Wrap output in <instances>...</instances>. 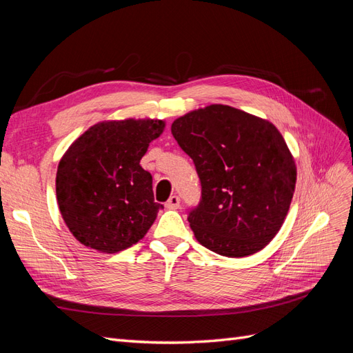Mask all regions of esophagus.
Returning a JSON list of instances; mask_svg holds the SVG:
<instances>
[{
  "label": "esophagus",
  "instance_id": "esophagus-1",
  "mask_svg": "<svg viewBox=\"0 0 353 353\" xmlns=\"http://www.w3.org/2000/svg\"><path fill=\"white\" fill-rule=\"evenodd\" d=\"M165 206H166L168 209H178V208H179V197H178L176 194L170 196V197L168 199V201L165 203Z\"/></svg>",
  "mask_w": 353,
  "mask_h": 353
}]
</instances>
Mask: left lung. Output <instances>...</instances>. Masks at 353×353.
Here are the masks:
<instances>
[{"label":"left lung","mask_w":353,"mask_h":353,"mask_svg":"<svg viewBox=\"0 0 353 353\" xmlns=\"http://www.w3.org/2000/svg\"><path fill=\"white\" fill-rule=\"evenodd\" d=\"M193 159L201 196L188 210L200 244L228 258L263 249L281 228L296 165L276 128L230 105L212 104L170 126Z\"/></svg>","instance_id":"left-lung-1"}]
</instances>
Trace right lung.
Segmentation results:
<instances>
[{
    "label": "right lung",
    "instance_id": "1",
    "mask_svg": "<svg viewBox=\"0 0 353 353\" xmlns=\"http://www.w3.org/2000/svg\"><path fill=\"white\" fill-rule=\"evenodd\" d=\"M162 121L101 122L91 126L61 157L56 193L68 228L87 248L121 252L140 241L159 209L153 179L140 165L162 134Z\"/></svg>",
    "mask_w": 353,
    "mask_h": 353
}]
</instances>
